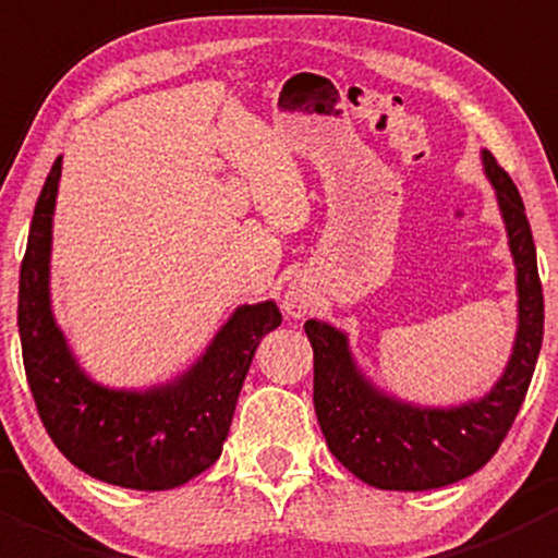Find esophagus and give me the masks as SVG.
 <instances>
[{"label": "esophagus", "instance_id": "esophagus-1", "mask_svg": "<svg viewBox=\"0 0 558 558\" xmlns=\"http://www.w3.org/2000/svg\"><path fill=\"white\" fill-rule=\"evenodd\" d=\"M313 307V296L307 294L302 286H291L283 296V311L291 315V318H305Z\"/></svg>", "mask_w": 558, "mask_h": 558}]
</instances>
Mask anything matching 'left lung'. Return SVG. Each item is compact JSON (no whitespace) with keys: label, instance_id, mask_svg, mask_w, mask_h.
I'll list each match as a JSON object with an SVG mask.
<instances>
[{"label":"left lung","instance_id":"1","mask_svg":"<svg viewBox=\"0 0 558 558\" xmlns=\"http://www.w3.org/2000/svg\"><path fill=\"white\" fill-rule=\"evenodd\" d=\"M481 159L502 213L519 291L513 351L492 391L453 408L404 402L362 373L345 331L315 318L305 324L315 415L326 446L359 481L384 492H429L481 470L502 446L532 384L545 318L537 251L515 183L488 150H481Z\"/></svg>","mask_w":558,"mask_h":558}]
</instances>
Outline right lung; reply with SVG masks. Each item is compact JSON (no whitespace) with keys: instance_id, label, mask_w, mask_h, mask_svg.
<instances>
[{"instance_id":"add662e5","label":"right lung","mask_w":558,"mask_h":558,"mask_svg":"<svg viewBox=\"0 0 558 558\" xmlns=\"http://www.w3.org/2000/svg\"><path fill=\"white\" fill-rule=\"evenodd\" d=\"M59 180L61 156L39 191L19 283L21 348L39 418L56 448L97 481L137 492L183 486L221 456L253 353L283 318L272 300L240 305L170 384L137 391L92 380L50 307Z\"/></svg>"}]
</instances>
